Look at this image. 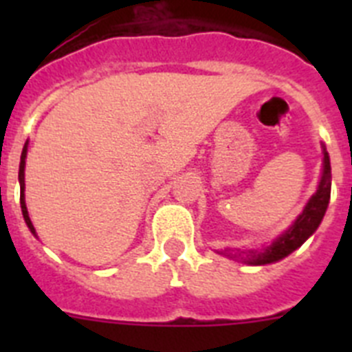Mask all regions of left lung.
<instances>
[{
    "mask_svg": "<svg viewBox=\"0 0 352 352\" xmlns=\"http://www.w3.org/2000/svg\"><path fill=\"white\" fill-rule=\"evenodd\" d=\"M322 155H324V158H322V176L316 194L310 197L305 210L298 214V219L292 222V226L289 227L287 231L282 232L270 247L263 248V250H254V248H234L232 250V248H227V250L220 252V254L231 257V259L241 261V263L261 266V264H272L284 259L291 252L300 248L316 232L329 203V194H331V166H329V155L324 146H322Z\"/></svg>",
    "mask_w": 352,
    "mask_h": 352,
    "instance_id": "left-lung-1",
    "label": "left lung"
}]
</instances>
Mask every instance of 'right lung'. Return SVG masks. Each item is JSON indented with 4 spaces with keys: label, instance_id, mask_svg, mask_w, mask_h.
Masks as SVG:
<instances>
[{
    "label": "right lung",
    "instance_id": "obj_1",
    "mask_svg": "<svg viewBox=\"0 0 352 352\" xmlns=\"http://www.w3.org/2000/svg\"><path fill=\"white\" fill-rule=\"evenodd\" d=\"M26 155H28V142L24 144L23 148V155H21V166H19V183H21V208H23V217L26 220V226L30 227V231L36 236L35 227L31 223L30 214H28V208H26V201H24V166H26Z\"/></svg>",
    "mask_w": 352,
    "mask_h": 352
}]
</instances>
